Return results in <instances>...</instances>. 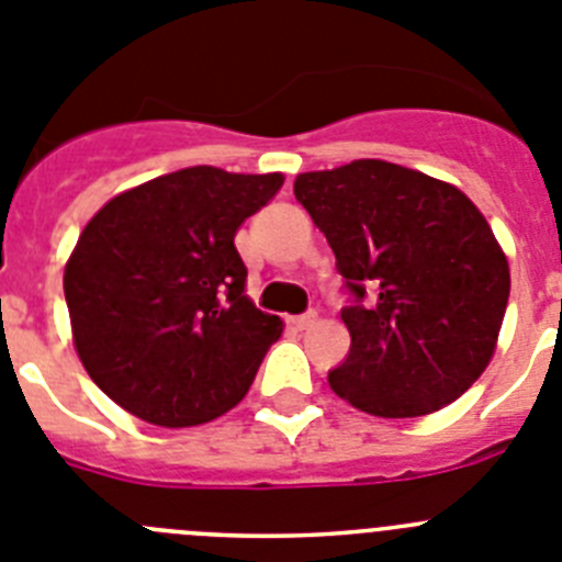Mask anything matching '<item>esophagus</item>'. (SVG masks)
<instances>
[{
    "label": "esophagus",
    "mask_w": 562,
    "mask_h": 562,
    "mask_svg": "<svg viewBox=\"0 0 562 562\" xmlns=\"http://www.w3.org/2000/svg\"><path fill=\"white\" fill-rule=\"evenodd\" d=\"M291 325L296 327V330H307V327L316 325V313H305V316H293Z\"/></svg>",
    "instance_id": "obj_1"
}]
</instances>
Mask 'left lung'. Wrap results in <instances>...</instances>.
<instances>
[{"label": "left lung", "instance_id": "1", "mask_svg": "<svg viewBox=\"0 0 562 562\" xmlns=\"http://www.w3.org/2000/svg\"><path fill=\"white\" fill-rule=\"evenodd\" d=\"M293 195L356 296L333 392L375 417H423L462 397L498 344L509 262L479 206L448 181L383 159L300 173ZM369 292L376 296L362 305Z\"/></svg>", "mask_w": 562, "mask_h": 562}]
</instances>
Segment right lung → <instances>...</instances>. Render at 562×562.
I'll return each mask as SVG.
<instances>
[{
	"mask_svg": "<svg viewBox=\"0 0 562 562\" xmlns=\"http://www.w3.org/2000/svg\"><path fill=\"white\" fill-rule=\"evenodd\" d=\"M282 181L199 165L131 187L83 226L64 269L72 341L125 412L190 428L244 401L282 322L246 296L235 232Z\"/></svg>",
	"mask_w": 562,
	"mask_h": 562,
	"instance_id": "right-lung-1",
	"label": "right lung"
}]
</instances>
